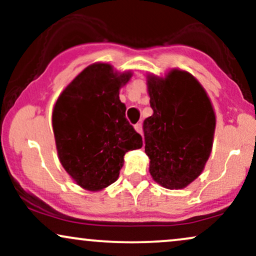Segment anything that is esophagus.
<instances>
[{
    "mask_svg": "<svg viewBox=\"0 0 256 256\" xmlns=\"http://www.w3.org/2000/svg\"><path fill=\"white\" fill-rule=\"evenodd\" d=\"M134 130H136L138 134H142V124H140V122H137V124L134 125Z\"/></svg>",
    "mask_w": 256,
    "mask_h": 256,
    "instance_id": "obj_1",
    "label": "esophagus"
}]
</instances>
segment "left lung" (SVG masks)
Here are the masks:
<instances>
[{"label":"left lung","instance_id":"1","mask_svg":"<svg viewBox=\"0 0 256 256\" xmlns=\"http://www.w3.org/2000/svg\"><path fill=\"white\" fill-rule=\"evenodd\" d=\"M152 116L143 122L152 179L166 189H183L204 171L213 144L216 114L201 84L173 70L148 77Z\"/></svg>","mask_w":256,"mask_h":256}]
</instances>
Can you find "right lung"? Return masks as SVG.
I'll return each mask as SVG.
<instances>
[{"instance_id": "right-lung-1", "label": "right lung", "mask_w": 256, "mask_h": 256, "mask_svg": "<svg viewBox=\"0 0 256 256\" xmlns=\"http://www.w3.org/2000/svg\"><path fill=\"white\" fill-rule=\"evenodd\" d=\"M131 73L94 64L70 83L52 110L58 158L78 185L90 192L116 180L128 152L142 148V136L125 116L120 86Z\"/></svg>"}]
</instances>
